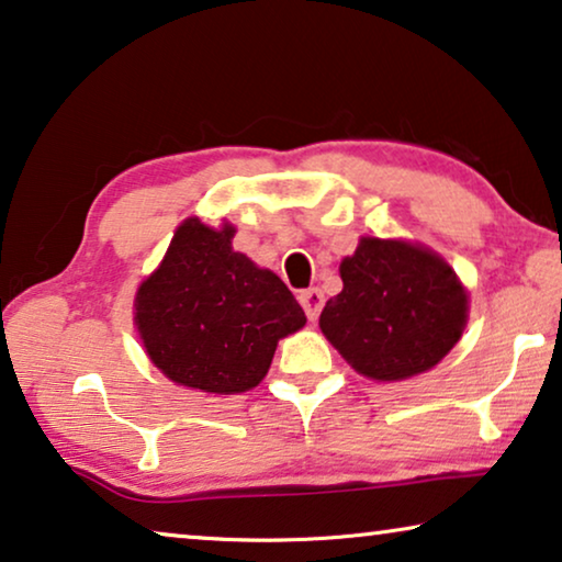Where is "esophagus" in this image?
<instances>
[{"instance_id": "1", "label": "esophagus", "mask_w": 562, "mask_h": 562, "mask_svg": "<svg viewBox=\"0 0 562 562\" xmlns=\"http://www.w3.org/2000/svg\"><path fill=\"white\" fill-rule=\"evenodd\" d=\"M299 301H301V306H304V312H306L308 319H312V322L319 319V312H322V306H324V294H322L319 289L301 291Z\"/></svg>"}]
</instances>
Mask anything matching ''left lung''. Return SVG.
I'll return each instance as SVG.
<instances>
[{
	"mask_svg": "<svg viewBox=\"0 0 562 562\" xmlns=\"http://www.w3.org/2000/svg\"><path fill=\"white\" fill-rule=\"evenodd\" d=\"M341 286L319 327L364 378L393 382L436 368L467 327L469 294L434 250L362 238L339 266Z\"/></svg>",
	"mask_w": 562,
	"mask_h": 562,
	"instance_id": "8db88e82",
	"label": "left lung"
}]
</instances>
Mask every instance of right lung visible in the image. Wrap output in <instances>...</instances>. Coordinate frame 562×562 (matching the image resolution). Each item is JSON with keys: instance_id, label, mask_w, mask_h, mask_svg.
<instances>
[{"instance_id": "obj_1", "label": "right lung", "mask_w": 562, "mask_h": 562, "mask_svg": "<svg viewBox=\"0 0 562 562\" xmlns=\"http://www.w3.org/2000/svg\"><path fill=\"white\" fill-rule=\"evenodd\" d=\"M233 235L231 223L187 217L134 299L149 360L177 385L215 395L256 387L279 339L306 324L286 283L233 250Z\"/></svg>"}]
</instances>
